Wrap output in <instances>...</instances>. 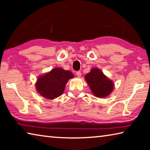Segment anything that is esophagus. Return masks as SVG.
Listing matches in <instances>:
<instances>
[{
	"mask_svg": "<svg viewBox=\"0 0 150 150\" xmlns=\"http://www.w3.org/2000/svg\"><path fill=\"white\" fill-rule=\"evenodd\" d=\"M76 75H77V76L78 77H80L81 76V71H77L76 72Z\"/></svg>",
	"mask_w": 150,
	"mask_h": 150,
	"instance_id": "esophagus-1",
	"label": "esophagus"
}]
</instances>
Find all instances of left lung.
Instances as JSON below:
<instances>
[{
	"instance_id": "1",
	"label": "left lung",
	"mask_w": 150,
	"mask_h": 150,
	"mask_svg": "<svg viewBox=\"0 0 150 150\" xmlns=\"http://www.w3.org/2000/svg\"><path fill=\"white\" fill-rule=\"evenodd\" d=\"M85 79L92 93L96 97H106L110 95L114 88L112 81L96 68H93L90 73L85 75Z\"/></svg>"
}]
</instances>
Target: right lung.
<instances>
[{
  "instance_id": "obj_1",
  "label": "right lung",
  "mask_w": 150,
  "mask_h": 150,
  "mask_svg": "<svg viewBox=\"0 0 150 150\" xmlns=\"http://www.w3.org/2000/svg\"><path fill=\"white\" fill-rule=\"evenodd\" d=\"M73 74L69 71L56 67L50 72L40 76L35 84L36 89L40 95L48 99H54L62 95L65 85Z\"/></svg>"
}]
</instances>
